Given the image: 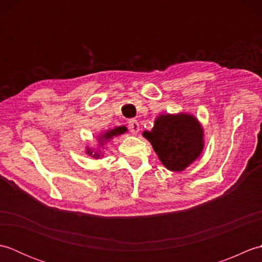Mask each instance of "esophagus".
<instances>
[{"mask_svg":"<svg viewBox=\"0 0 262 262\" xmlns=\"http://www.w3.org/2000/svg\"><path fill=\"white\" fill-rule=\"evenodd\" d=\"M128 128H129L132 134L136 135L138 130H140V124H138L136 119H129V121H128Z\"/></svg>","mask_w":262,"mask_h":262,"instance_id":"esophagus-1","label":"esophagus"}]
</instances>
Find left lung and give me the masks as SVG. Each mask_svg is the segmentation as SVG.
Instances as JSON below:
<instances>
[{
    "label": "left lung",
    "instance_id": "8db88e82",
    "mask_svg": "<svg viewBox=\"0 0 262 262\" xmlns=\"http://www.w3.org/2000/svg\"><path fill=\"white\" fill-rule=\"evenodd\" d=\"M143 135L151 142L161 162L171 171L186 169L204 147L202 127L189 115L160 116L152 130L144 132Z\"/></svg>",
    "mask_w": 262,
    "mask_h": 262
}]
</instances>
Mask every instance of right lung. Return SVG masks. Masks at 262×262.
<instances>
[{
  "label": "right lung",
  "mask_w": 262,
  "mask_h": 262,
  "mask_svg": "<svg viewBox=\"0 0 262 262\" xmlns=\"http://www.w3.org/2000/svg\"><path fill=\"white\" fill-rule=\"evenodd\" d=\"M125 132H126V128L125 127H117V128H115V129L105 133V134L103 135V140H109V138H111L113 136L120 135V134H122V133H125ZM89 154H90V152H89ZM93 157H94V155H93Z\"/></svg>",
  "instance_id": "obj_1"
}]
</instances>
